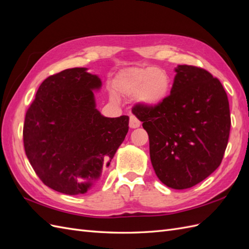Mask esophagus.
Listing matches in <instances>:
<instances>
[{
	"label": "esophagus",
	"mask_w": 249,
	"mask_h": 249,
	"mask_svg": "<svg viewBox=\"0 0 249 249\" xmlns=\"http://www.w3.org/2000/svg\"><path fill=\"white\" fill-rule=\"evenodd\" d=\"M130 127L131 129H136V127H138V126H140V122L138 120V118L137 117H135V116H130Z\"/></svg>",
	"instance_id": "34e87169"
}]
</instances>
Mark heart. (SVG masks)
<instances>
[{"label": "heart", "instance_id": "b5f03b06", "mask_svg": "<svg viewBox=\"0 0 249 249\" xmlns=\"http://www.w3.org/2000/svg\"><path fill=\"white\" fill-rule=\"evenodd\" d=\"M117 92L124 96H136L144 106H156L166 99L170 89V79L164 70L154 66L132 67L118 77L115 84ZM116 100L114 94L111 95Z\"/></svg>", "mask_w": 249, "mask_h": 249}]
</instances>
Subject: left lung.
Here are the masks:
<instances>
[{"label": "left lung", "mask_w": 249, "mask_h": 249, "mask_svg": "<svg viewBox=\"0 0 249 249\" xmlns=\"http://www.w3.org/2000/svg\"><path fill=\"white\" fill-rule=\"evenodd\" d=\"M170 94L156 106L132 109L149 138L157 177L172 189H187L219 166L228 145L231 114L227 92L206 70L178 65Z\"/></svg>", "instance_id": "obj_1"}]
</instances>
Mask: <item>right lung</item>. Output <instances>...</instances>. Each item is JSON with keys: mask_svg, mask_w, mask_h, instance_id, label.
I'll return each instance as SVG.
<instances>
[{"mask_svg": "<svg viewBox=\"0 0 249 249\" xmlns=\"http://www.w3.org/2000/svg\"><path fill=\"white\" fill-rule=\"evenodd\" d=\"M101 79L74 67L44 80L26 113L25 152L44 185L85 194L96 185L129 131V116L105 117L93 90Z\"/></svg>", "mask_w": 249, "mask_h": 249, "instance_id": "1", "label": "right lung"}]
</instances>
